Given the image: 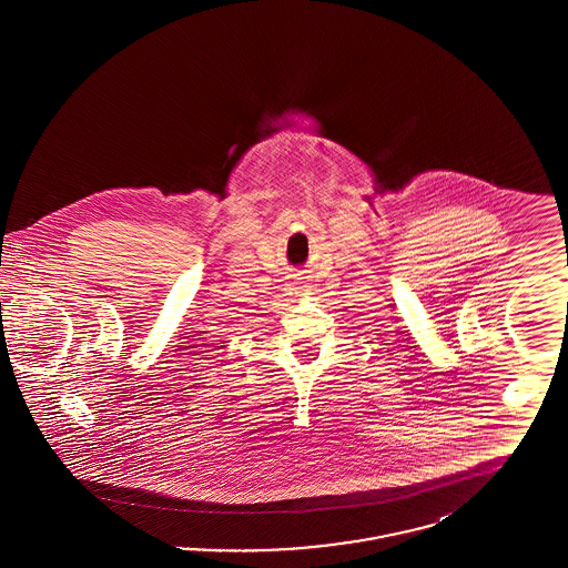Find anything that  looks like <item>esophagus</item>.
<instances>
[{"label": "esophagus", "instance_id": "esophagus-1", "mask_svg": "<svg viewBox=\"0 0 568 568\" xmlns=\"http://www.w3.org/2000/svg\"><path fill=\"white\" fill-rule=\"evenodd\" d=\"M292 294L296 297L306 296V294H311V285H306V283L297 281L296 285L292 287Z\"/></svg>", "mask_w": 568, "mask_h": 568}]
</instances>
